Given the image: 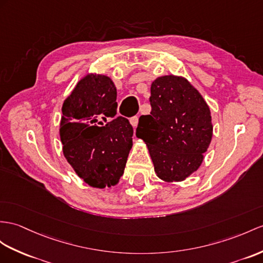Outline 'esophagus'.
<instances>
[{
  "label": "esophagus",
  "mask_w": 263,
  "mask_h": 263,
  "mask_svg": "<svg viewBox=\"0 0 263 263\" xmlns=\"http://www.w3.org/2000/svg\"><path fill=\"white\" fill-rule=\"evenodd\" d=\"M129 121H130V124H132L133 127H137V125H138V117H137V116L132 117V118L129 119Z\"/></svg>",
  "instance_id": "34e87169"
}]
</instances>
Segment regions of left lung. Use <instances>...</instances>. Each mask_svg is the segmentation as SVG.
Masks as SVG:
<instances>
[{"label": "left lung", "instance_id": "1", "mask_svg": "<svg viewBox=\"0 0 263 263\" xmlns=\"http://www.w3.org/2000/svg\"><path fill=\"white\" fill-rule=\"evenodd\" d=\"M151 115L139 118L136 136L148 147L156 175L181 182L197 171L213 135L211 111L202 95L177 76H163L151 87Z\"/></svg>", "mask_w": 263, "mask_h": 263}]
</instances>
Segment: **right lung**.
Returning a JSON list of instances; mask_svg holds the SVG:
<instances>
[{
    "label": "right lung",
    "mask_w": 263,
    "mask_h": 263,
    "mask_svg": "<svg viewBox=\"0 0 263 263\" xmlns=\"http://www.w3.org/2000/svg\"><path fill=\"white\" fill-rule=\"evenodd\" d=\"M116 99L109 77L89 73L62 105L63 155L92 187H110L119 182L133 146V127L127 118L116 117Z\"/></svg>",
    "instance_id": "1"
}]
</instances>
